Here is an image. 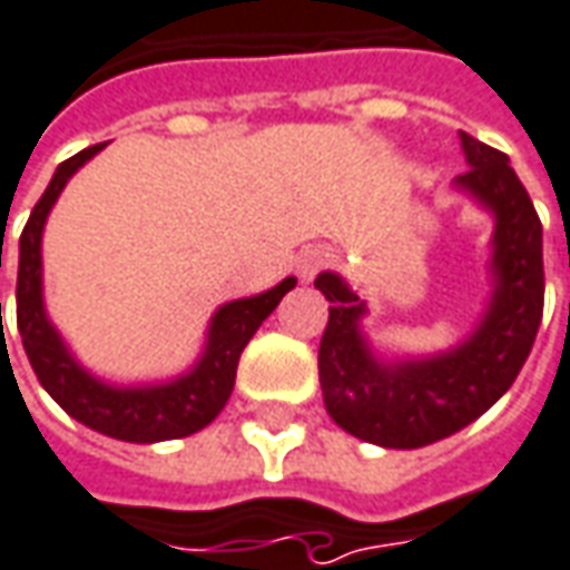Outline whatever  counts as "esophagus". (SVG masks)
Returning <instances> with one entry per match:
<instances>
[{
    "mask_svg": "<svg viewBox=\"0 0 570 570\" xmlns=\"http://www.w3.org/2000/svg\"><path fill=\"white\" fill-rule=\"evenodd\" d=\"M316 261H320V257H309V261H304L301 273H304V276H309V273H313V266H316Z\"/></svg>",
    "mask_w": 570,
    "mask_h": 570,
    "instance_id": "obj_1",
    "label": "esophagus"
}]
</instances>
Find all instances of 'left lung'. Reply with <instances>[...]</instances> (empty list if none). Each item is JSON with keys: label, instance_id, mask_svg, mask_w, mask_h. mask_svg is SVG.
Wrapping results in <instances>:
<instances>
[{"label": "left lung", "instance_id": "8db88e82", "mask_svg": "<svg viewBox=\"0 0 570 570\" xmlns=\"http://www.w3.org/2000/svg\"><path fill=\"white\" fill-rule=\"evenodd\" d=\"M469 170L459 191L493 214L490 304L462 344L431 356L384 360L360 328L366 301L335 273H320L328 325L320 341V384L328 415L347 434L387 450L443 441L512 387L543 320V226L509 158L459 132Z\"/></svg>", "mask_w": 570, "mask_h": 570}]
</instances>
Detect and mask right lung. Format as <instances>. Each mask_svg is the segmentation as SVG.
<instances>
[{
    "mask_svg": "<svg viewBox=\"0 0 570 570\" xmlns=\"http://www.w3.org/2000/svg\"><path fill=\"white\" fill-rule=\"evenodd\" d=\"M105 145L82 148L65 164H58L52 183L27 219L18 245V332H21L27 360L37 372L39 384L52 400L86 428L129 443H158L188 438L217 419L233 394L235 368L245 344L261 323L278 307V301L292 292L297 278L288 276L269 292L229 301L214 313L207 328L202 360L186 375L160 384L117 387L96 379L73 360L58 328L49 323L42 304V229L49 210L65 191L68 179L89 158H96Z\"/></svg>",
    "mask_w": 570,
    "mask_h": 570,
    "instance_id": "add662e5",
    "label": "right lung"
}]
</instances>
